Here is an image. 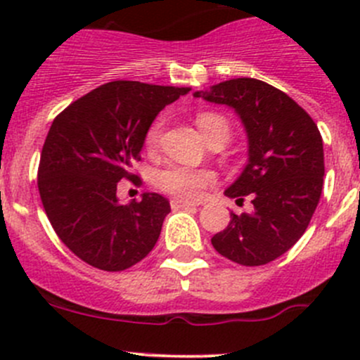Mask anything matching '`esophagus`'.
<instances>
[{
  "instance_id": "esophagus-1",
  "label": "esophagus",
  "mask_w": 360,
  "mask_h": 360,
  "mask_svg": "<svg viewBox=\"0 0 360 360\" xmlns=\"http://www.w3.org/2000/svg\"><path fill=\"white\" fill-rule=\"evenodd\" d=\"M170 205H172V209H191V207H197V203L181 200V198H172V200H170Z\"/></svg>"
}]
</instances>
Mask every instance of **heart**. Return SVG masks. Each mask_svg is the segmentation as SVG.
<instances>
[{"label": "heart", "instance_id": "1", "mask_svg": "<svg viewBox=\"0 0 360 360\" xmlns=\"http://www.w3.org/2000/svg\"><path fill=\"white\" fill-rule=\"evenodd\" d=\"M224 120L217 115L210 112H200L197 116V125L200 132L205 136L207 132L214 129ZM160 137H162V122H155L146 134V148L153 150L157 148ZM157 184L162 191L172 195V197L181 198V200H198L205 190L214 184V174L203 169H191V167L183 165H170L165 167L158 172Z\"/></svg>", "mask_w": 360, "mask_h": 360}]
</instances>
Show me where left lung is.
Listing matches in <instances>:
<instances>
[{
  "instance_id": "obj_1",
  "label": "left lung",
  "mask_w": 360,
  "mask_h": 360,
  "mask_svg": "<svg viewBox=\"0 0 360 360\" xmlns=\"http://www.w3.org/2000/svg\"><path fill=\"white\" fill-rule=\"evenodd\" d=\"M193 96L233 108L249 139L248 165L224 195L237 202L249 197L254 210L231 212L228 226L210 242L233 263H270L300 240L321 200V132L288 94L261 79H228Z\"/></svg>"
}]
</instances>
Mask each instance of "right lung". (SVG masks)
Wrapping results in <instances>:
<instances>
[{"instance_id":"add662e5","label":"right lung","mask_w":360,"mask_h":360,"mask_svg":"<svg viewBox=\"0 0 360 360\" xmlns=\"http://www.w3.org/2000/svg\"><path fill=\"white\" fill-rule=\"evenodd\" d=\"M188 86L110 82L79 97L56 116L41 150L38 190L57 237L75 256L104 271L134 266L157 244L167 198L143 193L122 205V179L141 184L132 172L151 123Z\"/></svg>"}]
</instances>
